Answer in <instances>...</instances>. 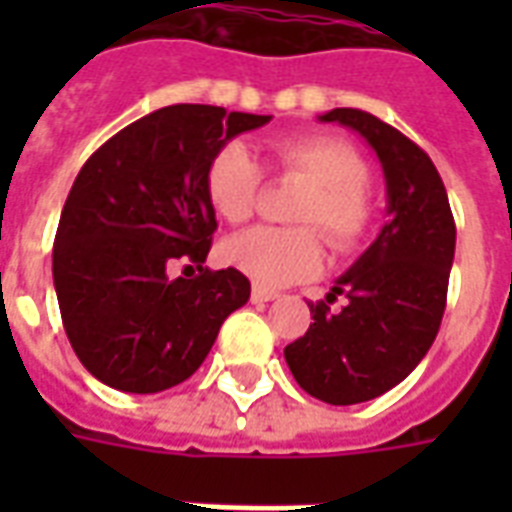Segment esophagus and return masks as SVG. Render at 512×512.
I'll return each instance as SVG.
<instances>
[{"instance_id":"esophagus-1","label":"esophagus","mask_w":512,"mask_h":512,"mask_svg":"<svg viewBox=\"0 0 512 512\" xmlns=\"http://www.w3.org/2000/svg\"><path fill=\"white\" fill-rule=\"evenodd\" d=\"M274 299H279L277 290L260 288V285H255V288H252V301H274Z\"/></svg>"}]
</instances>
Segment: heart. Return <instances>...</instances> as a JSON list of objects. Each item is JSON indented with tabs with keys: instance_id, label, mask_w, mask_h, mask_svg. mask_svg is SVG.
<instances>
[{
	"instance_id": "b5f03b06",
	"label": "heart",
	"mask_w": 512,
	"mask_h": 512,
	"mask_svg": "<svg viewBox=\"0 0 512 512\" xmlns=\"http://www.w3.org/2000/svg\"><path fill=\"white\" fill-rule=\"evenodd\" d=\"M268 167L307 180L293 219L304 227H249L224 244V260L257 285L279 288L312 277L323 266L321 227L337 252L362 246L376 222V202L367 186V164L340 136L307 134L279 139L268 150ZM263 183L257 158L238 142L219 147L205 167V197L224 222L241 224L255 211Z\"/></svg>"
}]
</instances>
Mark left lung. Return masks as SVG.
I'll use <instances>...</instances> for the list:
<instances>
[{
	"mask_svg": "<svg viewBox=\"0 0 512 512\" xmlns=\"http://www.w3.org/2000/svg\"><path fill=\"white\" fill-rule=\"evenodd\" d=\"M323 123L359 131L384 167L389 222L365 255L310 304V329L285 348L307 395L354 406L384 395L422 362L447 307L455 219L430 156L362 109H332ZM337 295L346 304L332 311Z\"/></svg>",
	"mask_w": 512,
	"mask_h": 512,
	"instance_id": "obj_1",
	"label": "left lung"
}]
</instances>
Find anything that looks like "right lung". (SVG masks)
Wrapping results in <instances>:
<instances>
[{
	"instance_id": "1",
	"label": "right lung",
	"mask_w": 512,
	"mask_h": 512,
	"mask_svg": "<svg viewBox=\"0 0 512 512\" xmlns=\"http://www.w3.org/2000/svg\"><path fill=\"white\" fill-rule=\"evenodd\" d=\"M268 120L164 106L87 158L62 208L51 271L65 334L98 381L134 395L178 386L249 301L238 268L202 266L216 233L205 167L227 139ZM175 265L183 278L171 277Z\"/></svg>"
}]
</instances>
